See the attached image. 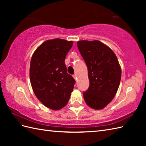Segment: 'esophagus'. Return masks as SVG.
Listing matches in <instances>:
<instances>
[{"label": "esophagus", "mask_w": 146, "mask_h": 146, "mask_svg": "<svg viewBox=\"0 0 146 146\" xmlns=\"http://www.w3.org/2000/svg\"><path fill=\"white\" fill-rule=\"evenodd\" d=\"M73 78H75V80H76V79H77V78H76V74H75V75H73Z\"/></svg>", "instance_id": "1"}]
</instances>
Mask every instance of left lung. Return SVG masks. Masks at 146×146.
<instances>
[{
  "label": "left lung",
  "mask_w": 146,
  "mask_h": 146,
  "mask_svg": "<svg viewBox=\"0 0 146 146\" xmlns=\"http://www.w3.org/2000/svg\"><path fill=\"white\" fill-rule=\"evenodd\" d=\"M77 46L88 68L89 88L83 92L86 104L100 110L110 103L119 88L121 68L113 51L102 42L79 41Z\"/></svg>",
  "instance_id": "left-lung-1"
}]
</instances>
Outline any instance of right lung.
<instances>
[{"mask_svg": "<svg viewBox=\"0 0 146 146\" xmlns=\"http://www.w3.org/2000/svg\"><path fill=\"white\" fill-rule=\"evenodd\" d=\"M73 41L48 40L40 45L31 60L29 76L34 93L50 109H61L69 101L75 80L67 73L64 63Z\"/></svg>", "mask_w": 146, "mask_h": 146, "instance_id": "1", "label": "right lung"}]
</instances>
